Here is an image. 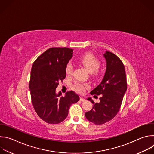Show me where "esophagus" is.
Segmentation results:
<instances>
[{
	"mask_svg": "<svg viewBox=\"0 0 154 154\" xmlns=\"http://www.w3.org/2000/svg\"><path fill=\"white\" fill-rule=\"evenodd\" d=\"M80 100L81 102H84V101H85V99L83 97H80Z\"/></svg>",
	"mask_w": 154,
	"mask_h": 154,
	"instance_id": "34e87169",
	"label": "esophagus"
}]
</instances>
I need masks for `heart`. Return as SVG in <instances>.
Instances as JSON below:
<instances>
[{
	"label": "heart",
	"mask_w": 154,
	"mask_h": 154,
	"mask_svg": "<svg viewBox=\"0 0 154 154\" xmlns=\"http://www.w3.org/2000/svg\"><path fill=\"white\" fill-rule=\"evenodd\" d=\"M79 61L90 72L96 75L98 74V68L100 67V61L94 55L91 53H86L79 58ZM73 64L71 62L68 63L65 68L66 74L68 75H71L73 73ZM90 87L89 83L82 82H77L73 86L74 90L76 92L81 94L85 93L86 90L88 89Z\"/></svg>",
	"instance_id": "1"
}]
</instances>
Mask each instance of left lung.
Returning <instances> with one entry per match:
<instances>
[{
	"label": "left lung",
	"mask_w": 154,
	"mask_h": 154,
	"mask_svg": "<svg viewBox=\"0 0 154 154\" xmlns=\"http://www.w3.org/2000/svg\"><path fill=\"white\" fill-rule=\"evenodd\" d=\"M103 56L106 61L104 77L90 93L91 95H101L100 102L94 103L91 98H88V100L93 103V106L90 111L85 113L86 119L96 125L103 124L117 115L127 85L125 68L122 61L115 54L108 51H106Z\"/></svg>",
	"instance_id": "obj_1"
}]
</instances>
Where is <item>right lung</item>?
<instances>
[{"label": "right lung", "mask_w": 154, "mask_h": 154, "mask_svg": "<svg viewBox=\"0 0 154 154\" xmlns=\"http://www.w3.org/2000/svg\"><path fill=\"white\" fill-rule=\"evenodd\" d=\"M73 49L52 48L39 55L31 70L29 89L33 108L39 117L51 124L63 121L68 115L71 104L77 102L79 96L74 91L55 92L58 82L66 77L65 68L72 57Z\"/></svg>", "instance_id": "1"}]
</instances>
